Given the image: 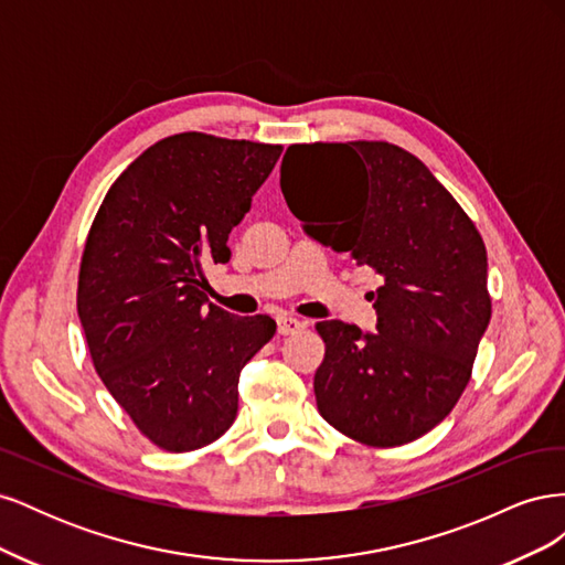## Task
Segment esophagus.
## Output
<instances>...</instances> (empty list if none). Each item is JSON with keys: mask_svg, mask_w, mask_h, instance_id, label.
Segmentation results:
<instances>
[{"mask_svg": "<svg viewBox=\"0 0 565 565\" xmlns=\"http://www.w3.org/2000/svg\"><path fill=\"white\" fill-rule=\"evenodd\" d=\"M306 328V320L295 318V316H280L278 318V332L280 334H297Z\"/></svg>", "mask_w": 565, "mask_h": 565, "instance_id": "esophagus-1", "label": "esophagus"}]
</instances>
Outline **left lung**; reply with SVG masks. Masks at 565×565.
Listing matches in <instances>:
<instances>
[{
    "instance_id": "1",
    "label": "left lung",
    "mask_w": 565,
    "mask_h": 565,
    "mask_svg": "<svg viewBox=\"0 0 565 565\" xmlns=\"http://www.w3.org/2000/svg\"><path fill=\"white\" fill-rule=\"evenodd\" d=\"M280 188L306 233L384 280L372 295L377 332L316 324L318 413L372 448L417 440L450 415L488 330L481 233L422 160L386 141L289 146Z\"/></svg>"
}]
</instances>
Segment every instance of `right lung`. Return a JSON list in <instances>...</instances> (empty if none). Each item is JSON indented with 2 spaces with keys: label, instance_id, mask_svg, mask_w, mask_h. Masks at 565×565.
Instances as JSON below:
<instances>
[{
  "label": "right lung",
  "instance_id": "right-lung-1",
  "mask_svg": "<svg viewBox=\"0 0 565 565\" xmlns=\"http://www.w3.org/2000/svg\"><path fill=\"white\" fill-rule=\"evenodd\" d=\"M282 146L185 131L143 150L104 198L84 245L77 313L98 377L167 452L224 436L237 380L276 334L204 295V266L231 259L228 233Z\"/></svg>",
  "mask_w": 565,
  "mask_h": 565
}]
</instances>
